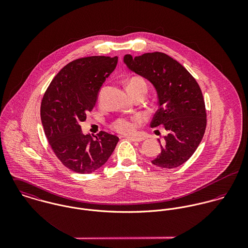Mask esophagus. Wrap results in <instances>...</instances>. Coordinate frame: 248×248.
<instances>
[{
    "mask_svg": "<svg viewBox=\"0 0 248 248\" xmlns=\"http://www.w3.org/2000/svg\"><path fill=\"white\" fill-rule=\"evenodd\" d=\"M129 140L131 141L140 142L143 141L145 139L141 138V137H128L127 138Z\"/></svg>",
    "mask_w": 248,
    "mask_h": 248,
    "instance_id": "1",
    "label": "esophagus"
}]
</instances>
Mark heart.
<instances>
[{
    "instance_id": "1",
    "label": "heart",
    "mask_w": 248,
    "mask_h": 248,
    "mask_svg": "<svg viewBox=\"0 0 248 248\" xmlns=\"http://www.w3.org/2000/svg\"><path fill=\"white\" fill-rule=\"evenodd\" d=\"M146 90V83L140 77H133L127 84V90L129 93H133L139 89ZM141 120L140 116L135 117H120L112 123V128L121 134H133L138 126V123Z\"/></svg>"
}]
</instances>
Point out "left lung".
I'll return each instance as SVG.
<instances>
[{"label":"left lung","instance_id":"8db88e82","mask_svg":"<svg viewBox=\"0 0 248 248\" xmlns=\"http://www.w3.org/2000/svg\"><path fill=\"white\" fill-rule=\"evenodd\" d=\"M130 71L149 80L155 89L158 109L151 127L163 126L167 135L161 152L152 163L173 169L186 162L202 141L206 128V111L202 90L196 79L175 59L162 52L133 57L126 54Z\"/></svg>","mask_w":248,"mask_h":248}]
</instances>
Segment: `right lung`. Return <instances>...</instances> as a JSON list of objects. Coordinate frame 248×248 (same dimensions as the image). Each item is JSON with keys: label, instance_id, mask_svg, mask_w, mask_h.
Returning <instances> with one entry per match:
<instances>
[{"label": "right lung", "instance_id": "obj_1", "mask_svg": "<svg viewBox=\"0 0 248 248\" xmlns=\"http://www.w3.org/2000/svg\"><path fill=\"white\" fill-rule=\"evenodd\" d=\"M117 60V56L76 59L56 74L44 94L41 120L46 137L58 159L75 173L91 174L101 168L119 140L103 131L93 139L80 126Z\"/></svg>", "mask_w": 248, "mask_h": 248}]
</instances>
